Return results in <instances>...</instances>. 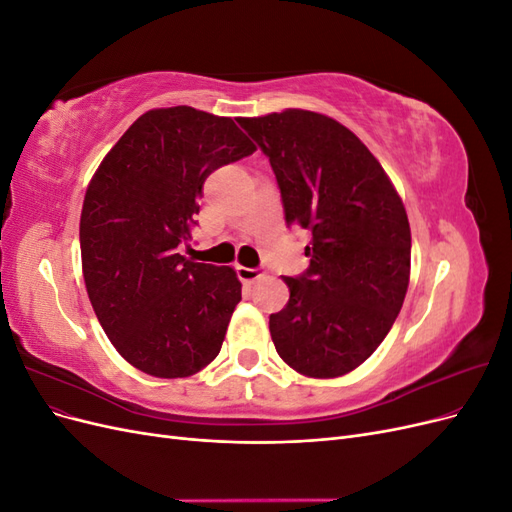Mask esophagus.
<instances>
[{"mask_svg": "<svg viewBox=\"0 0 512 512\" xmlns=\"http://www.w3.org/2000/svg\"><path fill=\"white\" fill-rule=\"evenodd\" d=\"M265 275V271H262L260 267H254V269H250V267H237V277L241 282H245V284H252V282H256V280H260V277Z\"/></svg>", "mask_w": 512, "mask_h": 512, "instance_id": "esophagus-1", "label": "esophagus"}]
</instances>
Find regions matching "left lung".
I'll return each instance as SVG.
<instances>
[{
	"mask_svg": "<svg viewBox=\"0 0 512 512\" xmlns=\"http://www.w3.org/2000/svg\"><path fill=\"white\" fill-rule=\"evenodd\" d=\"M269 164L284 218L312 235L309 267L284 277L269 316L277 354L312 378L344 376L391 331L408 290L410 224L380 162L342 123L290 108L239 119Z\"/></svg>",
	"mask_w": 512,
	"mask_h": 512,
	"instance_id": "8db88e82",
	"label": "left lung"
}]
</instances>
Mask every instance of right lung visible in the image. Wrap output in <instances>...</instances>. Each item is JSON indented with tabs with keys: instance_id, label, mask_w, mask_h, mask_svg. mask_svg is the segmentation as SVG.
<instances>
[{
	"instance_id": "add662e5",
	"label": "right lung",
	"mask_w": 512,
	"mask_h": 512,
	"mask_svg": "<svg viewBox=\"0 0 512 512\" xmlns=\"http://www.w3.org/2000/svg\"><path fill=\"white\" fill-rule=\"evenodd\" d=\"M254 151L230 117L156 108L132 123L89 183L81 213L89 301L117 352L149 376H192L222 348L241 282L179 247L192 239L207 177Z\"/></svg>"
}]
</instances>
